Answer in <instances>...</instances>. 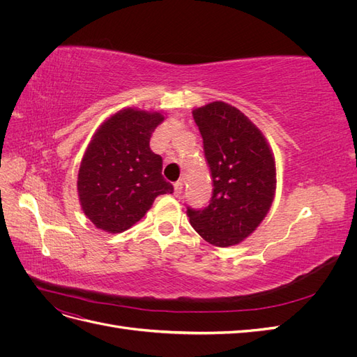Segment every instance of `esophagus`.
I'll return each instance as SVG.
<instances>
[{
    "label": "esophagus",
    "mask_w": 357,
    "mask_h": 357,
    "mask_svg": "<svg viewBox=\"0 0 357 357\" xmlns=\"http://www.w3.org/2000/svg\"><path fill=\"white\" fill-rule=\"evenodd\" d=\"M181 192H183V183L181 181H176L174 183V193L178 197Z\"/></svg>",
    "instance_id": "obj_1"
}]
</instances>
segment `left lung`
<instances>
[{"mask_svg":"<svg viewBox=\"0 0 357 357\" xmlns=\"http://www.w3.org/2000/svg\"><path fill=\"white\" fill-rule=\"evenodd\" d=\"M192 114L202 137L213 195L207 207H188L189 220L207 243L235 245L261 225L271 207L275 160L262 132L235 107L214 101Z\"/></svg>","mask_w":357,"mask_h":357,"instance_id":"8db88e82","label":"left lung"}]
</instances>
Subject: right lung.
I'll use <instances>...</instances> for the list:
<instances>
[{
    "label": "right lung",
    "instance_id": "1",
    "mask_svg": "<svg viewBox=\"0 0 357 357\" xmlns=\"http://www.w3.org/2000/svg\"><path fill=\"white\" fill-rule=\"evenodd\" d=\"M164 119L158 112L123 109L96 129L82 159L77 192L83 213L98 229H129L156 197L174 190L149 144Z\"/></svg>",
    "mask_w": 357,
    "mask_h": 357
}]
</instances>
